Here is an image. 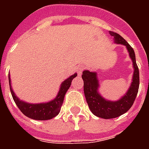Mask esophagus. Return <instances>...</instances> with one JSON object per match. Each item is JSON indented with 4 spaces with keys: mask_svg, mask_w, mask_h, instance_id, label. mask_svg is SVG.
I'll return each instance as SVG.
<instances>
[{
    "mask_svg": "<svg viewBox=\"0 0 149 149\" xmlns=\"http://www.w3.org/2000/svg\"><path fill=\"white\" fill-rule=\"evenodd\" d=\"M83 70H84V67H83V66L79 67V68H77V74L79 75V76H81V75L82 74V72H83Z\"/></svg>",
    "mask_w": 149,
    "mask_h": 149,
    "instance_id": "obj_1",
    "label": "esophagus"
}]
</instances>
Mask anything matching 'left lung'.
Listing matches in <instances>:
<instances>
[{
	"mask_svg": "<svg viewBox=\"0 0 149 149\" xmlns=\"http://www.w3.org/2000/svg\"><path fill=\"white\" fill-rule=\"evenodd\" d=\"M109 34L113 37L114 42L126 46L129 56L132 61L134 72L131 85L127 93L120 100L116 101L106 100L99 93L98 88L100 87V84L97 79V72L88 70H84L82 72V79L84 81V93L88 105L94 115L103 119L118 117L130 109L136 97L140 84L139 68L136 62V56L133 49L118 33L109 31Z\"/></svg>",
	"mask_w": 149,
	"mask_h": 149,
	"instance_id": "1",
	"label": "left lung"
}]
</instances>
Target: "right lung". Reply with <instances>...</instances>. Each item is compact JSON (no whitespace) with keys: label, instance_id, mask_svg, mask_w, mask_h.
<instances>
[{"label":"right lung","instance_id":"right-lung-1","mask_svg":"<svg viewBox=\"0 0 149 149\" xmlns=\"http://www.w3.org/2000/svg\"><path fill=\"white\" fill-rule=\"evenodd\" d=\"M77 76V73L70 76L68 79H66L61 83L60 90H59L57 96L51 101L47 103L40 104H29L21 100L15 95L14 92L11 86V80L8 75V81H9V86H10V92H11L12 97L13 100L21 110V112L28 117L37 120H47L55 117L56 116L59 114L61 111V108L64 101L65 93L71 85L72 81Z\"/></svg>","mask_w":149,"mask_h":149}]
</instances>
